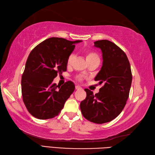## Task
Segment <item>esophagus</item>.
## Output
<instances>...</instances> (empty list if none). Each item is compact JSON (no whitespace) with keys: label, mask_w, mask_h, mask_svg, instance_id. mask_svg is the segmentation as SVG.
<instances>
[{"label":"esophagus","mask_w":155,"mask_h":155,"mask_svg":"<svg viewBox=\"0 0 155 155\" xmlns=\"http://www.w3.org/2000/svg\"><path fill=\"white\" fill-rule=\"evenodd\" d=\"M75 88L77 90H81V89H82V88L80 87V86H78V85H76L75 86Z\"/></svg>","instance_id":"esophagus-1"}]
</instances>
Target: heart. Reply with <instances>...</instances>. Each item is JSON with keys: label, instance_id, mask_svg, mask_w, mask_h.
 Returning a JSON list of instances; mask_svg holds the SVG:
<instances>
[{"label": "heart", "instance_id": "b5f03b06", "mask_svg": "<svg viewBox=\"0 0 155 155\" xmlns=\"http://www.w3.org/2000/svg\"><path fill=\"white\" fill-rule=\"evenodd\" d=\"M85 55H86V59H87V62L90 61L91 60H93V59L99 58L97 53H96V52H94L93 51H87L85 52ZM74 54H71L68 56V57L67 58V65L68 66H71L72 64V62H73V60H74ZM78 79L81 80V78L79 77V78H78Z\"/></svg>", "mask_w": 155, "mask_h": 155}]
</instances>
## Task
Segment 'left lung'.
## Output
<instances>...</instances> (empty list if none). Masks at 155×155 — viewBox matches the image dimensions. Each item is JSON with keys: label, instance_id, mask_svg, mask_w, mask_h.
I'll list each match as a JSON object with an SVG mask.
<instances>
[{"label": "left lung", "instance_id": "8db88e82", "mask_svg": "<svg viewBox=\"0 0 155 155\" xmlns=\"http://www.w3.org/2000/svg\"><path fill=\"white\" fill-rule=\"evenodd\" d=\"M103 53V66L94 81L103 83L98 93L85 88L87 97L81 103L83 117L93 123L103 124L114 119L127 103L132 83L130 62L124 52L108 40L94 42Z\"/></svg>", "mask_w": 155, "mask_h": 155}]
</instances>
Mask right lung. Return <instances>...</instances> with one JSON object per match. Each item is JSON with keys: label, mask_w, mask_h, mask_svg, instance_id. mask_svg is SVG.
<instances>
[{"label": "right lung", "mask_w": 155, "mask_h": 155, "mask_svg": "<svg viewBox=\"0 0 155 155\" xmlns=\"http://www.w3.org/2000/svg\"><path fill=\"white\" fill-rule=\"evenodd\" d=\"M81 41L52 37L31 52L21 79L22 100L28 111L38 119L52 118L61 113L74 91L71 81L60 87L52 83L57 74L67 71V58Z\"/></svg>", "instance_id": "add662e5"}]
</instances>
